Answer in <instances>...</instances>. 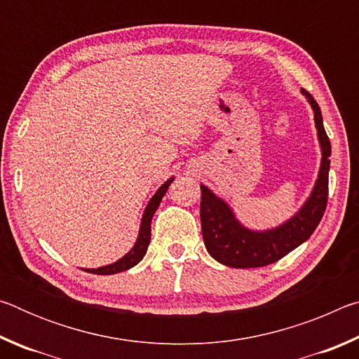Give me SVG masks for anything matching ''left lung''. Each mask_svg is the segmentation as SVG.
Instances as JSON below:
<instances>
[{"instance_id":"1","label":"left lung","mask_w":359,"mask_h":359,"mask_svg":"<svg viewBox=\"0 0 359 359\" xmlns=\"http://www.w3.org/2000/svg\"><path fill=\"white\" fill-rule=\"evenodd\" d=\"M313 109L315 126L321 147V166L311 196L294 217L277 228L252 231L238 222L229 205L201 185V228L209 255L229 267H261L276 263L302 242L311 238L318 226L327 204L331 142L327 137L320 106L311 93L302 90Z\"/></svg>"}]
</instances>
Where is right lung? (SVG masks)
<instances>
[{"label":"right lung","instance_id":"right-lung-1","mask_svg":"<svg viewBox=\"0 0 359 359\" xmlns=\"http://www.w3.org/2000/svg\"><path fill=\"white\" fill-rule=\"evenodd\" d=\"M174 177H171L169 180H166L165 184H163L160 188H158L156 193L151 196V199L147 204V208L144 210V215H142V222H141V228H139V236H137V241L135 247L131 248V250L125 255L123 258H120L118 261H115L112 264H107V266H102L98 267V269H85L87 272H92V274H98V276H111V274H117V272H123L126 269H130V267L136 266L139 261L144 258V255L147 253V248L150 244V223H151V217L158 209V205H160L163 196H165L169 185L172 184Z\"/></svg>","mask_w":359,"mask_h":359}]
</instances>
